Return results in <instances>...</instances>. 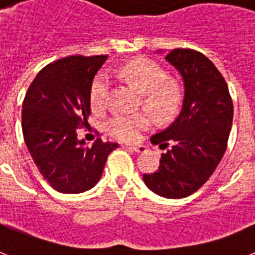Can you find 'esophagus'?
Returning <instances> with one entry per match:
<instances>
[{"label": "esophagus", "mask_w": 255, "mask_h": 255, "mask_svg": "<svg viewBox=\"0 0 255 255\" xmlns=\"http://www.w3.org/2000/svg\"><path fill=\"white\" fill-rule=\"evenodd\" d=\"M127 148H129L131 151H133V152L136 153H143L147 151V148H145L144 145H129V147H127Z\"/></svg>", "instance_id": "esophagus-1"}]
</instances>
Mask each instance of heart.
I'll return each mask as SVG.
<instances>
[{"mask_svg": "<svg viewBox=\"0 0 255 255\" xmlns=\"http://www.w3.org/2000/svg\"><path fill=\"white\" fill-rule=\"evenodd\" d=\"M116 75L136 92L141 93L140 106L158 122H170L180 112L183 92L180 85L170 80L166 69L151 60L137 58L124 64ZM110 91V79L104 73L93 77L89 89V102L93 111H103ZM151 118L145 112L135 115H116L106 123V131L115 139L133 141L143 129L149 127Z\"/></svg>", "mask_w": 255, "mask_h": 255, "instance_id": "heart-1", "label": "heart"}]
</instances>
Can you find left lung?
<instances>
[{
	"instance_id": "1",
	"label": "left lung",
	"mask_w": 255,
	"mask_h": 255,
	"mask_svg": "<svg viewBox=\"0 0 255 255\" xmlns=\"http://www.w3.org/2000/svg\"><path fill=\"white\" fill-rule=\"evenodd\" d=\"M183 77L184 100L178 119L151 136L162 153L158 171L143 174L145 186L164 198H184L209 180L226 151L233 100L221 72L205 54L176 48L166 54Z\"/></svg>"
}]
</instances>
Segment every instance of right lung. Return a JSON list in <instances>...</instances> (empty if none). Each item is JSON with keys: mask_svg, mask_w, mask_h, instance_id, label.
Returning <instances> with one entry per match:
<instances>
[{"mask_svg": "<svg viewBox=\"0 0 255 255\" xmlns=\"http://www.w3.org/2000/svg\"><path fill=\"white\" fill-rule=\"evenodd\" d=\"M107 56H69L48 64L29 85L22 103L25 144L40 174L60 192L77 194L100 180L118 143L84 147L77 128L91 114L89 89Z\"/></svg>", "mask_w": 255, "mask_h": 255, "instance_id": "1", "label": "right lung"}]
</instances>
